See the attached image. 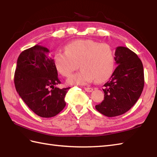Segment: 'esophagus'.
<instances>
[{"instance_id":"1","label":"esophagus","mask_w":157,"mask_h":157,"mask_svg":"<svg viewBox=\"0 0 157 157\" xmlns=\"http://www.w3.org/2000/svg\"><path fill=\"white\" fill-rule=\"evenodd\" d=\"M85 91L88 92H91L93 90V88H84Z\"/></svg>"}]
</instances>
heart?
<instances>
[{
	"label": "heart",
	"mask_w": 157,
	"mask_h": 157,
	"mask_svg": "<svg viewBox=\"0 0 157 157\" xmlns=\"http://www.w3.org/2000/svg\"><path fill=\"white\" fill-rule=\"evenodd\" d=\"M56 69L65 77L78 69L80 71L67 79L69 85H87L95 79L102 82L112 75L115 65V52L111 46L92 40H78L65 46L64 52L54 55Z\"/></svg>",
	"instance_id": "b5f03b06"
}]
</instances>
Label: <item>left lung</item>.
<instances>
[{
    "label": "left lung",
    "instance_id": "1",
    "mask_svg": "<svg viewBox=\"0 0 157 157\" xmlns=\"http://www.w3.org/2000/svg\"><path fill=\"white\" fill-rule=\"evenodd\" d=\"M115 55L117 67L103 86L105 99L95 106L98 112L111 117L128 111L137 102L144 86V69L138 55L124 46L117 47Z\"/></svg>",
    "mask_w": 157,
    "mask_h": 157
}]
</instances>
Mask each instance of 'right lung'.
<instances>
[{
	"label": "right lung",
	"mask_w": 157,
	"mask_h": 157,
	"mask_svg": "<svg viewBox=\"0 0 157 157\" xmlns=\"http://www.w3.org/2000/svg\"><path fill=\"white\" fill-rule=\"evenodd\" d=\"M49 50L36 44L23 51L17 61L14 82L17 92L28 107L41 117H52L65 108L70 88L55 87L60 82Z\"/></svg>",
	"instance_id": "1"
}]
</instances>
